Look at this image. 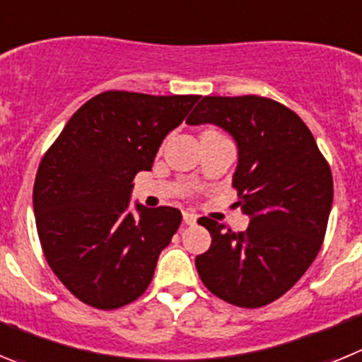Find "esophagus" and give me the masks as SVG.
<instances>
[{
    "instance_id": "obj_1",
    "label": "esophagus",
    "mask_w": 362,
    "mask_h": 362,
    "mask_svg": "<svg viewBox=\"0 0 362 362\" xmlns=\"http://www.w3.org/2000/svg\"><path fill=\"white\" fill-rule=\"evenodd\" d=\"M183 221H185V225H196L197 216L192 212H183Z\"/></svg>"
}]
</instances>
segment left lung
Listing matches in <instances>:
<instances>
[{"instance_id":"left-lung-1","label":"left lung","mask_w":362,"mask_h":362,"mask_svg":"<svg viewBox=\"0 0 362 362\" xmlns=\"http://www.w3.org/2000/svg\"><path fill=\"white\" fill-rule=\"evenodd\" d=\"M188 124H216L238 145L235 206L250 217L232 232L201 217L212 245L196 257L204 286L241 308L279 299L321 250L334 201L330 166L296 112L261 95H204Z\"/></svg>"}]
</instances>
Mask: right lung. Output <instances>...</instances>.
I'll use <instances>...</instances> for the list:
<instances>
[{"instance_id": "1", "label": "right lung", "mask_w": 362, "mask_h": 362, "mask_svg": "<svg viewBox=\"0 0 362 362\" xmlns=\"http://www.w3.org/2000/svg\"><path fill=\"white\" fill-rule=\"evenodd\" d=\"M201 95L108 90L69 119L40 163L34 216L45 259L85 305L114 310L148 288L181 225L172 206L130 212L134 177Z\"/></svg>"}]
</instances>
